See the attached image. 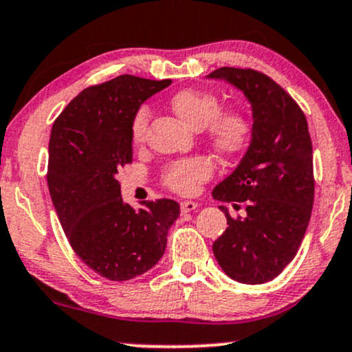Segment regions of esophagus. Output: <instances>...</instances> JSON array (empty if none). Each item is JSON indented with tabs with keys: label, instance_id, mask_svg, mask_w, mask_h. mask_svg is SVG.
Here are the masks:
<instances>
[{
	"label": "esophagus",
	"instance_id": "esophagus-1",
	"mask_svg": "<svg viewBox=\"0 0 352 352\" xmlns=\"http://www.w3.org/2000/svg\"><path fill=\"white\" fill-rule=\"evenodd\" d=\"M197 208H198V203H195V201H182L180 203L182 213H190V211H193Z\"/></svg>",
	"mask_w": 352,
	"mask_h": 352
}]
</instances>
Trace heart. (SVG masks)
I'll use <instances>...</instances> for the list:
<instances>
[{
  "label": "heart",
  "mask_w": 352,
  "mask_h": 352,
  "mask_svg": "<svg viewBox=\"0 0 352 352\" xmlns=\"http://www.w3.org/2000/svg\"><path fill=\"white\" fill-rule=\"evenodd\" d=\"M170 108L182 121L205 133L211 146L221 154H234L244 147L251 133V122L238 107L219 108L214 93L206 90L185 88L170 98ZM149 109L141 107L131 122L133 141L139 142L146 131ZM213 173V162L205 155H193L168 164L164 170V184L180 195H192L201 182Z\"/></svg>",
  "instance_id": "heart-1"
}]
</instances>
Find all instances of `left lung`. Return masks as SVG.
I'll list each match as a JSON object with an SVG mask.
<instances>
[{
  "mask_svg": "<svg viewBox=\"0 0 352 352\" xmlns=\"http://www.w3.org/2000/svg\"><path fill=\"white\" fill-rule=\"evenodd\" d=\"M206 78L223 80L251 104L252 129L238 167L213 188V198L244 203V217L231 218L213 243L219 267L248 285L270 282L297 254L310 223L315 180L307 118L294 98L267 75L223 67Z\"/></svg>",
  "mask_w": 352,
  "mask_h": 352,
  "instance_id": "8db88e82",
  "label": "left lung"
}]
</instances>
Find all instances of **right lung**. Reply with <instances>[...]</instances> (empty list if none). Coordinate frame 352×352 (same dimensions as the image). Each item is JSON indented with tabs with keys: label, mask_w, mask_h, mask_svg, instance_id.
<instances>
[{
	"label": "right lung",
	"mask_w": 352,
	"mask_h": 352,
	"mask_svg": "<svg viewBox=\"0 0 352 352\" xmlns=\"http://www.w3.org/2000/svg\"><path fill=\"white\" fill-rule=\"evenodd\" d=\"M170 83L120 75L85 88L52 126L47 185L54 208L75 254L108 280H129L154 267L180 214L168 198L134 210L116 180L133 160L135 111Z\"/></svg>",
	"instance_id": "right-lung-1"
}]
</instances>
